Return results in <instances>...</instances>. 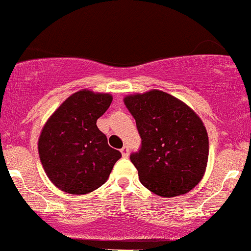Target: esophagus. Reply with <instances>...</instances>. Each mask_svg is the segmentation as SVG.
Returning <instances> with one entry per match:
<instances>
[{
  "label": "esophagus",
  "instance_id": "obj_1",
  "mask_svg": "<svg viewBox=\"0 0 251 251\" xmlns=\"http://www.w3.org/2000/svg\"><path fill=\"white\" fill-rule=\"evenodd\" d=\"M120 152H122V154H123L124 158H127L128 157V148H127V146H124V148L120 150Z\"/></svg>",
  "mask_w": 251,
  "mask_h": 251
}]
</instances>
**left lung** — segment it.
<instances>
[{"mask_svg": "<svg viewBox=\"0 0 251 251\" xmlns=\"http://www.w3.org/2000/svg\"><path fill=\"white\" fill-rule=\"evenodd\" d=\"M124 103L142 137L139 152L129 158L143 185L166 198L194 189L209 157L208 132L197 113L159 89L129 94Z\"/></svg>", "mask_w": 251, "mask_h": 251, "instance_id": "obj_1", "label": "left lung"}]
</instances>
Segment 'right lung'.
I'll return each mask as SVG.
<instances>
[{
  "instance_id": "right-lung-1",
  "label": "right lung",
  "mask_w": 251,
  "mask_h": 251,
  "mask_svg": "<svg viewBox=\"0 0 251 251\" xmlns=\"http://www.w3.org/2000/svg\"><path fill=\"white\" fill-rule=\"evenodd\" d=\"M108 93L81 89L48 118L37 143L40 160L50 180L72 195H85L106 183L122 157L107 144L97 120L107 111Z\"/></svg>"
}]
</instances>
